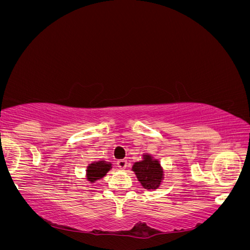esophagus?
<instances>
[{
	"label": "esophagus",
	"mask_w": 250,
	"mask_h": 250,
	"mask_svg": "<svg viewBox=\"0 0 250 250\" xmlns=\"http://www.w3.org/2000/svg\"><path fill=\"white\" fill-rule=\"evenodd\" d=\"M117 165H118L119 169L124 170V169H126V167H127V161H126V160H119V161L117 162Z\"/></svg>",
	"instance_id": "34e87169"
}]
</instances>
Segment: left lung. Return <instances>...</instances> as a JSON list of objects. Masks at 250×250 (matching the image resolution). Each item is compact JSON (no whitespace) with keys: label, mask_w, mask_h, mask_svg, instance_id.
Returning <instances> with one entry per match:
<instances>
[{"label":"left lung","mask_w":250,"mask_h":250,"mask_svg":"<svg viewBox=\"0 0 250 250\" xmlns=\"http://www.w3.org/2000/svg\"><path fill=\"white\" fill-rule=\"evenodd\" d=\"M146 157L145 161L135 163L132 169L137 174V177L141 181L142 186L147 190H151V188H156L160 186L163 178V171L157 161L150 160L149 156Z\"/></svg>","instance_id":"1"}]
</instances>
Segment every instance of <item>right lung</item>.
I'll use <instances>...</instances> for the list:
<instances>
[{"label":"right lung","instance_id":"add662e5","mask_svg":"<svg viewBox=\"0 0 250 250\" xmlns=\"http://www.w3.org/2000/svg\"><path fill=\"white\" fill-rule=\"evenodd\" d=\"M110 170V164L105 162H98L88 166L87 176L89 181H95L96 179L102 178L105 174Z\"/></svg>","mask_w":250,"mask_h":250}]
</instances>
